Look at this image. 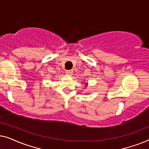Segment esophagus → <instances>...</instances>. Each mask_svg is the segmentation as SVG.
I'll return each mask as SVG.
<instances>
[{"label": "esophagus", "mask_w": 149, "mask_h": 149, "mask_svg": "<svg viewBox=\"0 0 149 149\" xmlns=\"http://www.w3.org/2000/svg\"><path fill=\"white\" fill-rule=\"evenodd\" d=\"M72 72H73V71L72 70H66V73L67 74H68V75H72Z\"/></svg>", "instance_id": "esophagus-1"}]
</instances>
